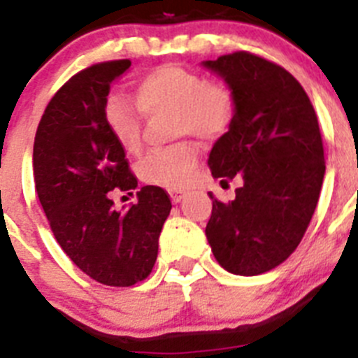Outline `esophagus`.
Returning a JSON list of instances; mask_svg holds the SVG:
<instances>
[{"instance_id": "obj_1", "label": "esophagus", "mask_w": 358, "mask_h": 358, "mask_svg": "<svg viewBox=\"0 0 358 358\" xmlns=\"http://www.w3.org/2000/svg\"><path fill=\"white\" fill-rule=\"evenodd\" d=\"M183 198H185V192H182V190H171V201L173 203H180Z\"/></svg>"}]
</instances>
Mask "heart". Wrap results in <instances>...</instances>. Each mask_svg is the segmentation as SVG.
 Returning a JSON list of instances; mask_svg holds the SVG:
<instances>
[{
	"label": "heart",
	"mask_w": 358,
	"mask_h": 358,
	"mask_svg": "<svg viewBox=\"0 0 358 358\" xmlns=\"http://www.w3.org/2000/svg\"><path fill=\"white\" fill-rule=\"evenodd\" d=\"M132 98L113 93L103 103V120L115 141L127 153L141 152L143 122L169 111L168 123L173 136L194 134L196 138L212 139L224 136L236 113V96L224 81L206 79L196 70L178 65L157 66L134 83ZM198 164V146L180 139L150 153L139 164L145 182L168 189H182L189 183Z\"/></svg>",
	"instance_id": "heart-1"
}]
</instances>
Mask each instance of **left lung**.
Segmentation results:
<instances>
[{
  "label": "left lung",
  "mask_w": 358,
  "mask_h": 358,
  "mask_svg": "<svg viewBox=\"0 0 358 358\" xmlns=\"http://www.w3.org/2000/svg\"><path fill=\"white\" fill-rule=\"evenodd\" d=\"M236 96L228 132L210 152L213 178H236L235 199L210 192L206 224L219 265L236 275L275 268L299 247L320 199L325 155L318 116L288 70L258 55L236 51L205 62Z\"/></svg>",
  "instance_id": "left-lung-1"
}]
</instances>
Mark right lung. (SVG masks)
Returning a JSON list of instances; mask_svg holds the SVG:
<instances>
[{
    "label": "right lung",
    "instance_id": "add662e5",
    "mask_svg": "<svg viewBox=\"0 0 358 358\" xmlns=\"http://www.w3.org/2000/svg\"><path fill=\"white\" fill-rule=\"evenodd\" d=\"M129 66L113 59L72 76L48 103L33 145L35 189L56 242L86 275L118 288L150 275L171 212L169 194L155 185L115 210L113 194H132L138 178L106 127L103 103Z\"/></svg>",
    "mask_w": 358,
    "mask_h": 358
}]
</instances>
